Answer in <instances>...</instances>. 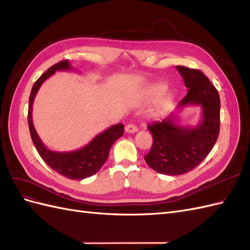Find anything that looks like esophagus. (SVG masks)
Here are the masks:
<instances>
[{
    "label": "esophagus",
    "instance_id": "obj_1",
    "mask_svg": "<svg viewBox=\"0 0 250 250\" xmlns=\"http://www.w3.org/2000/svg\"><path fill=\"white\" fill-rule=\"evenodd\" d=\"M125 131L127 133H134V132L138 131V127L133 125V124H127L125 126Z\"/></svg>",
    "mask_w": 250,
    "mask_h": 250
}]
</instances>
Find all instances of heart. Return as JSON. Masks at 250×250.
<instances>
[{"instance_id": "heart-1", "label": "heart", "mask_w": 250, "mask_h": 250, "mask_svg": "<svg viewBox=\"0 0 250 250\" xmlns=\"http://www.w3.org/2000/svg\"><path fill=\"white\" fill-rule=\"evenodd\" d=\"M164 92H165L164 86H157V87L150 89L149 92L147 93L146 97H145V100L147 102L155 101L158 97H161L163 95ZM170 103H171V97L170 96H165V97L161 98L160 101L157 102V109L158 110H164L166 108H168Z\"/></svg>"}]
</instances>
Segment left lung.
<instances>
[{"instance_id": "obj_1", "label": "left lung", "mask_w": 250, "mask_h": 250, "mask_svg": "<svg viewBox=\"0 0 250 250\" xmlns=\"http://www.w3.org/2000/svg\"><path fill=\"white\" fill-rule=\"evenodd\" d=\"M188 94L178 108L200 106L201 121L195 127L180 126L173 113L148 125L153 144L145 161L151 169L165 175H180L193 170L213 149L220 130V98L201 71L177 65Z\"/></svg>"}]
</instances>
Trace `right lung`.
Masks as SVG:
<instances>
[{"label":"right lung","instance_id":"obj_1","mask_svg":"<svg viewBox=\"0 0 250 250\" xmlns=\"http://www.w3.org/2000/svg\"><path fill=\"white\" fill-rule=\"evenodd\" d=\"M72 67L69 60H62L44 72L42 76L35 81L33 84L31 94L29 98V109H28V124L30 134L37 150L50 168L57 173L62 174L64 177L70 179H84L90 177L101 169L104 163L106 162L109 155V150L119 138L124 133V125L116 124L110 126L106 130L99 133L90 141L87 145L81 149L67 152H58L48 149L40 139L37 134L33 122H32V106L35 96L39 92L42 83L56 71H71Z\"/></svg>","mask_w":250,"mask_h":250}]
</instances>
